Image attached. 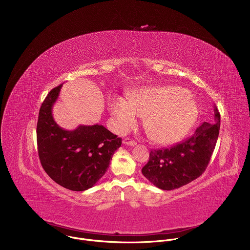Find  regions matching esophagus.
<instances>
[{"label": "esophagus", "instance_id": "1", "mask_svg": "<svg viewBox=\"0 0 250 250\" xmlns=\"http://www.w3.org/2000/svg\"><path fill=\"white\" fill-rule=\"evenodd\" d=\"M122 143H123V144L129 145V146H134V145L137 144L134 140H131V139H124Z\"/></svg>", "mask_w": 250, "mask_h": 250}]
</instances>
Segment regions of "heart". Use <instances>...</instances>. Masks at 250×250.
<instances>
[{
  "mask_svg": "<svg viewBox=\"0 0 250 250\" xmlns=\"http://www.w3.org/2000/svg\"><path fill=\"white\" fill-rule=\"evenodd\" d=\"M110 111L120 133L136 126L137 115L143 117L146 133L160 144L178 142L197 116V107L188 92L175 86L143 88L133 93L128 101L115 97Z\"/></svg>",
  "mask_w": 250,
  "mask_h": 250,
  "instance_id": "1",
  "label": "heart"
}]
</instances>
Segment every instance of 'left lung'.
I'll return each instance as SVG.
<instances>
[{
	"mask_svg": "<svg viewBox=\"0 0 250 250\" xmlns=\"http://www.w3.org/2000/svg\"><path fill=\"white\" fill-rule=\"evenodd\" d=\"M214 121L203 122L194 134L170 148L151 150L142 169L144 177L161 189L171 190L198 178L206 169L219 134L220 114L214 106Z\"/></svg>",
	"mask_w": 250,
	"mask_h": 250,
	"instance_id": "8db88e82",
	"label": "left lung"
}]
</instances>
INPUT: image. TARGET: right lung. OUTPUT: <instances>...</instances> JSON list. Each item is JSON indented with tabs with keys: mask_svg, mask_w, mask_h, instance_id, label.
<instances>
[{
	"mask_svg": "<svg viewBox=\"0 0 250 250\" xmlns=\"http://www.w3.org/2000/svg\"><path fill=\"white\" fill-rule=\"evenodd\" d=\"M62 84L53 88L39 109L36 126L38 156L45 172L62 187L83 191L106 173L121 139L103 125H80L68 131L53 117V107Z\"/></svg>",
	"mask_w": 250,
	"mask_h": 250,
	"instance_id": "obj_1",
	"label": "right lung"
}]
</instances>
